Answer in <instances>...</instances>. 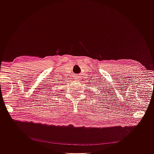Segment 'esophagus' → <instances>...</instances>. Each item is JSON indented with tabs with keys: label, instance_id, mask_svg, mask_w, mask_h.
<instances>
[{
	"label": "esophagus",
	"instance_id": "34e87169",
	"mask_svg": "<svg viewBox=\"0 0 154 154\" xmlns=\"http://www.w3.org/2000/svg\"><path fill=\"white\" fill-rule=\"evenodd\" d=\"M79 77L78 76H74V80L75 81H79Z\"/></svg>",
	"mask_w": 154,
	"mask_h": 154
}]
</instances>
